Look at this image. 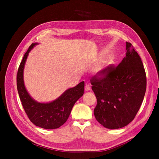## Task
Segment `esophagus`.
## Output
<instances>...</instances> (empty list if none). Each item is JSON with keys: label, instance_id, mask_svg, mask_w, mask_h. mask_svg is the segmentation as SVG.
I'll return each mask as SVG.
<instances>
[{"label": "esophagus", "instance_id": "1", "mask_svg": "<svg viewBox=\"0 0 159 159\" xmlns=\"http://www.w3.org/2000/svg\"><path fill=\"white\" fill-rule=\"evenodd\" d=\"M90 89H91V86H90L89 85L86 84V85H85V90L88 91H89Z\"/></svg>", "mask_w": 159, "mask_h": 159}]
</instances>
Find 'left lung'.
Instances as JSON below:
<instances>
[{
	"instance_id": "left-lung-1",
	"label": "left lung",
	"mask_w": 159,
	"mask_h": 159,
	"mask_svg": "<svg viewBox=\"0 0 159 159\" xmlns=\"http://www.w3.org/2000/svg\"><path fill=\"white\" fill-rule=\"evenodd\" d=\"M126 56L118 66H109L92 77L91 89L97 98L94 115L110 129L122 128L131 123L139 110L145 94V68L132 44L126 42Z\"/></svg>"
}]
</instances>
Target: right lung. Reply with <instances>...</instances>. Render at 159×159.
I'll list each match as a JSON object with an SVG mask.
<instances>
[{
    "mask_svg": "<svg viewBox=\"0 0 159 159\" xmlns=\"http://www.w3.org/2000/svg\"><path fill=\"white\" fill-rule=\"evenodd\" d=\"M37 44L38 43L32 44L23 57L16 75L17 89L23 108L30 121L43 129H54L68 120L74 105L84 94V81L67 89L52 102L39 103L33 99L25 88L23 72L28 54Z\"/></svg>",
    "mask_w": 159,
    "mask_h": 159,
    "instance_id": "obj_1",
    "label": "right lung"
}]
</instances>
